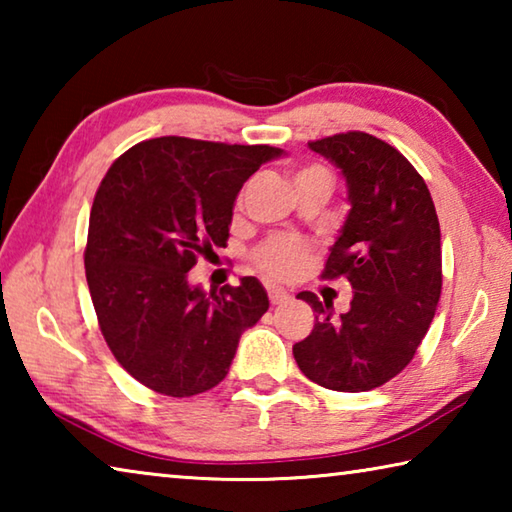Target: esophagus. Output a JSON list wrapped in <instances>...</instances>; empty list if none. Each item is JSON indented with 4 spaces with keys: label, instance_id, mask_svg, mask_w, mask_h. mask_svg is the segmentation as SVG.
<instances>
[{
    "label": "esophagus",
    "instance_id": "1",
    "mask_svg": "<svg viewBox=\"0 0 512 512\" xmlns=\"http://www.w3.org/2000/svg\"><path fill=\"white\" fill-rule=\"evenodd\" d=\"M268 300H271V305H284V302H289V293L277 289V287H268Z\"/></svg>",
    "mask_w": 512,
    "mask_h": 512
}]
</instances>
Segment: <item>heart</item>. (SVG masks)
I'll return each instance as SVG.
<instances>
[{
    "mask_svg": "<svg viewBox=\"0 0 512 512\" xmlns=\"http://www.w3.org/2000/svg\"><path fill=\"white\" fill-rule=\"evenodd\" d=\"M314 176L329 178V173L325 167H320V164H309V167H302L296 173V183ZM307 257L309 250L305 244H300L298 239L273 237L255 248L253 262L259 271L273 277V280H291V277H296L302 268H305Z\"/></svg>",
    "mask_w": 512,
    "mask_h": 512,
    "instance_id": "1",
    "label": "heart"
}]
</instances>
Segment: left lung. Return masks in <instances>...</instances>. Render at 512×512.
Wrapping results in <instances>:
<instances>
[{"mask_svg": "<svg viewBox=\"0 0 512 512\" xmlns=\"http://www.w3.org/2000/svg\"><path fill=\"white\" fill-rule=\"evenodd\" d=\"M348 183L350 214L327 257L323 280L345 277L354 296L332 318L311 291L316 311L293 357L305 377L329 391H372L409 366L436 314L443 255L436 207L413 164L375 135L348 131L309 142Z\"/></svg>", "mask_w": 512, "mask_h": 512, "instance_id": "obj_1", "label": "left lung"}]
</instances>
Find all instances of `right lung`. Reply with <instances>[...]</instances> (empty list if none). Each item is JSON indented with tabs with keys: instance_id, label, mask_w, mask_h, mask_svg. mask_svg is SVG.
Instances as JSON below:
<instances>
[{
	"instance_id": "add662e5",
	"label": "right lung",
	"mask_w": 512,
	"mask_h": 512,
	"mask_svg": "<svg viewBox=\"0 0 512 512\" xmlns=\"http://www.w3.org/2000/svg\"><path fill=\"white\" fill-rule=\"evenodd\" d=\"M282 149L158 137L112 162L94 196L85 277L119 366L151 391L192 397L228 375L266 314L257 277L210 296L187 273L230 237L239 189Z\"/></svg>"
}]
</instances>
